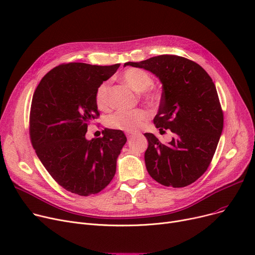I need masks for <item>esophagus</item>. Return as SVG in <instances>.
Segmentation results:
<instances>
[{"mask_svg":"<svg viewBox=\"0 0 255 255\" xmlns=\"http://www.w3.org/2000/svg\"><path fill=\"white\" fill-rule=\"evenodd\" d=\"M126 135H127V137H128V139H131V138H132V137H133V136H134V135H135V134H134V133H132V132H128V133H127V134H126Z\"/></svg>","mask_w":255,"mask_h":255,"instance_id":"esophagus-1","label":"esophagus"}]
</instances>
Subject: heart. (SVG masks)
Masks as SVG:
<instances>
[{"label": "heart", "mask_w": 255, "mask_h": 255, "mask_svg": "<svg viewBox=\"0 0 255 255\" xmlns=\"http://www.w3.org/2000/svg\"><path fill=\"white\" fill-rule=\"evenodd\" d=\"M122 79L126 84L137 92H144L149 90L153 84L154 79L150 73L138 68H130L122 74ZM149 99H155L156 95L153 93L146 94ZM97 107L100 111H109L112 107V101L110 96L109 83H102L95 95ZM150 113L143 109H135L130 111H118L106 119V125L122 131L134 132L143 126L149 120Z\"/></svg>", "instance_id": "1"}]
</instances>
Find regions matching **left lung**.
<instances>
[{"mask_svg": "<svg viewBox=\"0 0 255 255\" xmlns=\"http://www.w3.org/2000/svg\"><path fill=\"white\" fill-rule=\"evenodd\" d=\"M124 66L142 68L159 78L162 95L154 124L176 134L164 144L153 133H144L149 175L175 188L192 184L209 167L223 129V113L212 78L195 62L178 56H157Z\"/></svg>", "mask_w": 255, "mask_h": 255, "instance_id": "obj_1", "label": "left lung"}]
</instances>
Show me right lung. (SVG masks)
I'll list each match as a JSON object with an SVG mask.
<instances>
[{
    "label": "right lung",
    "mask_w": 255,
    "mask_h": 255,
    "mask_svg": "<svg viewBox=\"0 0 255 255\" xmlns=\"http://www.w3.org/2000/svg\"><path fill=\"white\" fill-rule=\"evenodd\" d=\"M119 67L64 64L50 70L35 90L30 114L33 148L49 175L72 193L96 194L115 177L127 141L124 132L105 128L101 137L91 140L86 133L99 116L96 91Z\"/></svg>",
    "instance_id": "obj_1"
}]
</instances>
